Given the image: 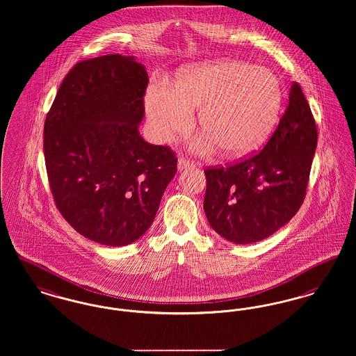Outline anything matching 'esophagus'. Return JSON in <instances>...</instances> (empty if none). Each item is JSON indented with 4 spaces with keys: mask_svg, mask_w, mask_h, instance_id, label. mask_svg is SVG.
Here are the masks:
<instances>
[{
    "mask_svg": "<svg viewBox=\"0 0 356 356\" xmlns=\"http://www.w3.org/2000/svg\"><path fill=\"white\" fill-rule=\"evenodd\" d=\"M194 166V163L190 161V159H187L186 156H179V159H178V170L179 171H182V170L188 169V168H193Z\"/></svg>",
    "mask_w": 356,
    "mask_h": 356,
    "instance_id": "34e87169",
    "label": "esophagus"
}]
</instances>
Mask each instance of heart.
<instances>
[{
	"mask_svg": "<svg viewBox=\"0 0 356 356\" xmlns=\"http://www.w3.org/2000/svg\"><path fill=\"white\" fill-rule=\"evenodd\" d=\"M282 102L280 80L272 71L241 61H221L182 70L170 88L152 83L145 97L151 131L161 142L185 134L191 110L206 132L195 140L205 151L217 145L225 154L256 149L273 130Z\"/></svg>",
	"mask_w": 356,
	"mask_h": 356,
	"instance_id": "1",
	"label": "heart"
}]
</instances>
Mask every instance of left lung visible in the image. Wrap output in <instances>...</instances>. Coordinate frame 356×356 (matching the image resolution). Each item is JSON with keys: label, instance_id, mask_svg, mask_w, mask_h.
<instances>
[{"label": "left lung", "instance_id": "8db88e82", "mask_svg": "<svg viewBox=\"0 0 356 356\" xmlns=\"http://www.w3.org/2000/svg\"><path fill=\"white\" fill-rule=\"evenodd\" d=\"M318 129L299 83L264 149L226 168H206L204 210L227 241L252 243L272 236L302 205Z\"/></svg>", "mask_w": 356, "mask_h": 356}]
</instances>
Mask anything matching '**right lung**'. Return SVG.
<instances>
[{
    "label": "right lung",
    "mask_w": 356,
    "mask_h": 356,
    "mask_svg": "<svg viewBox=\"0 0 356 356\" xmlns=\"http://www.w3.org/2000/svg\"><path fill=\"white\" fill-rule=\"evenodd\" d=\"M149 77L132 56L83 60L64 77L44 124L55 204L77 233L123 246L152 224L177 156L139 135Z\"/></svg>",
    "instance_id": "1"
}]
</instances>
